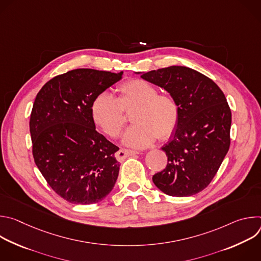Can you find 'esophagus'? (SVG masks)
<instances>
[{
    "label": "esophagus",
    "instance_id": "1",
    "mask_svg": "<svg viewBox=\"0 0 261 261\" xmlns=\"http://www.w3.org/2000/svg\"><path fill=\"white\" fill-rule=\"evenodd\" d=\"M139 154L137 151H131V150H126V148H120V150L116 153V157L119 161L125 160L129 156H134Z\"/></svg>",
    "mask_w": 261,
    "mask_h": 261
}]
</instances>
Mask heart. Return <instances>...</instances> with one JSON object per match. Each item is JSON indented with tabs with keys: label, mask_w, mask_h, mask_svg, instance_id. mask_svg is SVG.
<instances>
[{
	"label": "heart",
	"mask_w": 261,
	"mask_h": 261,
	"mask_svg": "<svg viewBox=\"0 0 261 261\" xmlns=\"http://www.w3.org/2000/svg\"><path fill=\"white\" fill-rule=\"evenodd\" d=\"M153 84L144 80H131L118 88L115 98L108 92L99 93L91 105L94 123L106 135L120 136L126 117L130 113L134 123L123 136V143L132 148L151 145L157 137L169 138L177 128L179 105L170 94H160Z\"/></svg>",
	"instance_id": "obj_1"
}]
</instances>
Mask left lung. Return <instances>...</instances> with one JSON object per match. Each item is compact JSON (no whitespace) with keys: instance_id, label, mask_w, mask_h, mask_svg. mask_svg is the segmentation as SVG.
Segmentation results:
<instances>
[{"instance_id":"left-lung-1","label":"left lung","mask_w":261,"mask_h":261,"mask_svg":"<svg viewBox=\"0 0 261 261\" xmlns=\"http://www.w3.org/2000/svg\"><path fill=\"white\" fill-rule=\"evenodd\" d=\"M140 77L163 88L179 105L177 128L162 146L167 165L153 175L154 184L176 197L202 191L229 150L231 111L225 95L211 79L185 66L141 73Z\"/></svg>"}]
</instances>
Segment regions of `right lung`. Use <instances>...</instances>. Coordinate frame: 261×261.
I'll return each mask as SVG.
<instances>
[{
  "label": "right lung",
  "mask_w": 261,
  "mask_h": 261,
  "mask_svg": "<svg viewBox=\"0 0 261 261\" xmlns=\"http://www.w3.org/2000/svg\"><path fill=\"white\" fill-rule=\"evenodd\" d=\"M122 75L71 70L51 79L36 96L30 119L33 157L51 189L70 203L99 202L115 187L119 147L96 131L91 105Z\"/></svg>",
  "instance_id": "obj_1"
}]
</instances>
